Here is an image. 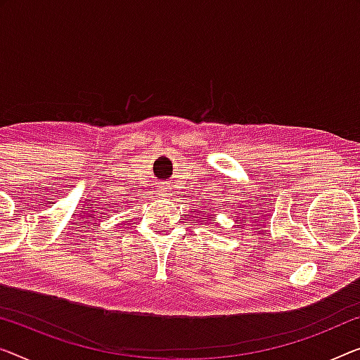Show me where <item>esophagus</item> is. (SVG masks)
Instances as JSON below:
<instances>
[{
  "label": "esophagus",
  "mask_w": 360,
  "mask_h": 360,
  "mask_svg": "<svg viewBox=\"0 0 360 360\" xmlns=\"http://www.w3.org/2000/svg\"><path fill=\"white\" fill-rule=\"evenodd\" d=\"M163 194H168V191H166V189H165V187H163Z\"/></svg>",
  "instance_id": "obj_1"
}]
</instances>
